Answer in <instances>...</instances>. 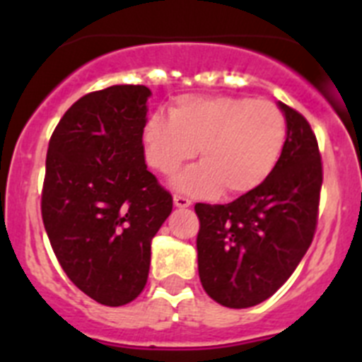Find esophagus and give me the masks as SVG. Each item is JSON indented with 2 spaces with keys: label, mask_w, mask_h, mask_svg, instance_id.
Wrapping results in <instances>:
<instances>
[{
  "label": "esophagus",
  "mask_w": 362,
  "mask_h": 362,
  "mask_svg": "<svg viewBox=\"0 0 362 362\" xmlns=\"http://www.w3.org/2000/svg\"><path fill=\"white\" fill-rule=\"evenodd\" d=\"M174 204L177 206V209H187V206H190L192 201L188 199V197L181 196V194H174Z\"/></svg>",
  "instance_id": "esophagus-1"
}]
</instances>
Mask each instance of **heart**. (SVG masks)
I'll list each match as a JSON object with an SVG mask.
<instances>
[{
    "instance_id": "1",
    "label": "heart",
    "mask_w": 362,
    "mask_h": 362,
    "mask_svg": "<svg viewBox=\"0 0 362 362\" xmlns=\"http://www.w3.org/2000/svg\"><path fill=\"white\" fill-rule=\"evenodd\" d=\"M286 139V119L267 99L241 95H183L170 117L152 114L141 130L145 159L159 174H174L196 158L201 163L175 177L194 196L248 194L270 175Z\"/></svg>"
}]
</instances>
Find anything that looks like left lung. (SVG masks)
I'll return each instance as SVG.
<instances>
[{"instance_id": "8db88e82", "label": "left lung", "mask_w": 362, "mask_h": 362, "mask_svg": "<svg viewBox=\"0 0 362 362\" xmlns=\"http://www.w3.org/2000/svg\"><path fill=\"white\" fill-rule=\"evenodd\" d=\"M283 152L263 183L228 204L197 203V268L204 292L226 308L267 300L292 276L317 228L322 163L303 114L279 103Z\"/></svg>"}]
</instances>
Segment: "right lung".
<instances>
[{
    "label": "right lung",
    "mask_w": 362,
    "mask_h": 362,
    "mask_svg": "<svg viewBox=\"0 0 362 362\" xmlns=\"http://www.w3.org/2000/svg\"><path fill=\"white\" fill-rule=\"evenodd\" d=\"M145 85L79 98L47 150L41 217L57 261L83 293L121 306L145 288L150 241L172 212L170 192L146 170Z\"/></svg>",
    "instance_id": "right-lung-1"
}]
</instances>
